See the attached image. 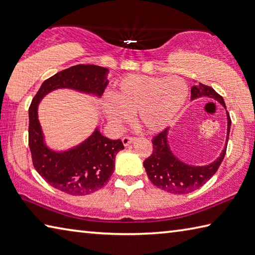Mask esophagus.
<instances>
[{
	"mask_svg": "<svg viewBox=\"0 0 255 255\" xmlns=\"http://www.w3.org/2000/svg\"><path fill=\"white\" fill-rule=\"evenodd\" d=\"M133 141H134V137H132V136H124L122 138V142H123L124 146H128V144H131Z\"/></svg>",
	"mask_w": 255,
	"mask_h": 255,
	"instance_id": "34e87169",
	"label": "esophagus"
}]
</instances>
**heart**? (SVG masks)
I'll use <instances>...</instances> for the list:
<instances>
[{
	"mask_svg": "<svg viewBox=\"0 0 255 255\" xmlns=\"http://www.w3.org/2000/svg\"><path fill=\"white\" fill-rule=\"evenodd\" d=\"M189 97V86L180 76H126L114 85L111 98L101 109L115 129L122 128L135 114L137 126L147 133H158L174 121Z\"/></svg>",
	"mask_w": 255,
	"mask_h": 255,
	"instance_id": "obj_1",
	"label": "heart"
}]
</instances>
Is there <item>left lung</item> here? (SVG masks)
I'll use <instances>...</instances> for the list:
<instances>
[{
    "mask_svg": "<svg viewBox=\"0 0 255 255\" xmlns=\"http://www.w3.org/2000/svg\"><path fill=\"white\" fill-rule=\"evenodd\" d=\"M200 98L212 99L227 110L223 98L212 88L202 83L194 84L191 89V101ZM227 119L228 132L225 146L217 160L208 165H191L181 161L173 153L169 144L170 128H166L164 131L153 137V153L143 162L146 174L152 183L158 189L173 194L191 193L205 184L218 171L227 152L230 128H231V119L228 112Z\"/></svg>",
    "mask_w": 255,
    "mask_h": 255,
    "instance_id": "left-lung-1",
    "label": "left lung"
}]
</instances>
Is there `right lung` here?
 I'll return each mask as SVG.
<instances>
[{
  "instance_id": "obj_1",
  "label": "right lung",
  "mask_w": 255,
  "mask_h": 255,
  "mask_svg": "<svg viewBox=\"0 0 255 255\" xmlns=\"http://www.w3.org/2000/svg\"><path fill=\"white\" fill-rule=\"evenodd\" d=\"M109 69L79 64L59 72L42 83L28 109V145L33 165L51 186L70 195H88L108 183L114 171L115 156L124 148L121 140H111L95 128L91 135L64 151L47 145L38 121V104L45 95L59 89L101 98L109 84Z\"/></svg>"
}]
</instances>
